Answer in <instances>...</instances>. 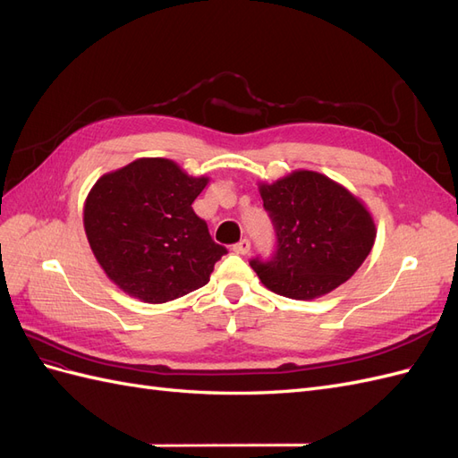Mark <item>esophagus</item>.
I'll list each match as a JSON object with an SVG mask.
<instances>
[{
  "label": "esophagus",
  "instance_id": "34e87169",
  "mask_svg": "<svg viewBox=\"0 0 458 458\" xmlns=\"http://www.w3.org/2000/svg\"><path fill=\"white\" fill-rule=\"evenodd\" d=\"M248 250H250V241H248V239H242L241 242H237V244L233 246V252L234 254L244 256V254H248Z\"/></svg>",
  "mask_w": 458,
  "mask_h": 458
}]
</instances>
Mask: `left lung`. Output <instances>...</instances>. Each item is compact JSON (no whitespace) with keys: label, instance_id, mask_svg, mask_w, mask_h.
<instances>
[{"label":"left lung","instance_id":"1","mask_svg":"<svg viewBox=\"0 0 458 458\" xmlns=\"http://www.w3.org/2000/svg\"><path fill=\"white\" fill-rule=\"evenodd\" d=\"M263 208L276 233L271 261L252 259L259 281L275 294L315 300L361 267L377 239L367 206L330 177L296 170L259 183Z\"/></svg>","mask_w":458,"mask_h":458}]
</instances>
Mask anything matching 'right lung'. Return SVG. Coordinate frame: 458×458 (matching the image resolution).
I'll use <instances>...</instances> for the list:
<instances>
[{
    "label": "right lung",
    "instance_id": "1",
    "mask_svg": "<svg viewBox=\"0 0 458 458\" xmlns=\"http://www.w3.org/2000/svg\"><path fill=\"white\" fill-rule=\"evenodd\" d=\"M208 182L168 158H137L97 179L84 229L95 259L123 293L165 303L210 281L227 250L192 210Z\"/></svg>",
    "mask_w": 458,
    "mask_h": 458
}]
</instances>
